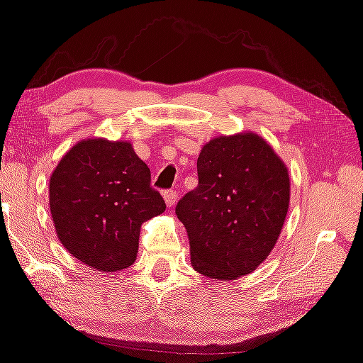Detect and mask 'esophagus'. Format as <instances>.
Masks as SVG:
<instances>
[{"label":"esophagus","mask_w":363,"mask_h":363,"mask_svg":"<svg viewBox=\"0 0 363 363\" xmlns=\"http://www.w3.org/2000/svg\"><path fill=\"white\" fill-rule=\"evenodd\" d=\"M163 199H164V203H167V206H173V204H174L176 200H177L176 190H173V189L164 190V192H163Z\"/></svg>","instance_id":"obj_1"}]
</instances>
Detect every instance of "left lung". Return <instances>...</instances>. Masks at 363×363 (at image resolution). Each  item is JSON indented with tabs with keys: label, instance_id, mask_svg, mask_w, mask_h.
I'll return each instance as SVG.
<instances>
[{
	"label": "left lung",
	"instance_id": "left-lung-1",
	"mask_svg": "<svg viewBox=\"0 0 363 363\" xmlns=\"http://www.w3.org/2000/svg\"><path fill=\"white\" fill-rule=\"evenodd\" d=\"M199 186L176 204L195 272L230 281L272 252L289 208L287 168L254 133L220 136L201 149Z\"/></svg>",
	"mask_w": 363,
	"mask_h": 363
}]
</instances>
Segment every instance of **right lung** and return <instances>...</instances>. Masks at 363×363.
<instances>
[{"instance_id":"add662e5","label":"right lung","mask_w":363,"mask_h":363,"mask_svg":"<svg viewBox=\"0 0 363 363\" xmlns=\"http://www.w3.org/2000/svg\"><path fill=\"white\" fill-rule=\"evenodd\" d=\"M49 204L58 240L98 272L136 260L141 223L167 204L150 186V169L130 143L81 141L50 177Z\"/></svg>"}]
</instances>
